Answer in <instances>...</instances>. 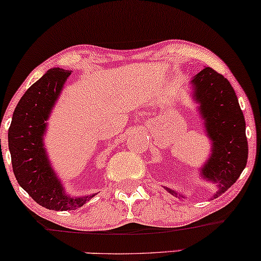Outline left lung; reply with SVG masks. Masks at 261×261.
I'll return each mask as SVG.
<instances>
[{
  "label": "left lung",
  "mask_w": 261,
  "mask_h": 261,
  "mask_svg": "<svg viewBox=\"0 0 261 261\" xmlns=\"http://www.w3.org/2000/svg\"><path fill=\"white\" fill-rule=\"evenodd\" d=\"M191 98L199 104L203 128L211 141V154L200 168L203 180L214 182L216 199L226 193L247 166L248 141L245 120L234 89L222 74L205 67L190 81ZM166 188L172 195L184 197ZM211 197V199H212Z\"/></svg>",
  "instance_id": "8db88e82"
}]
</instances>
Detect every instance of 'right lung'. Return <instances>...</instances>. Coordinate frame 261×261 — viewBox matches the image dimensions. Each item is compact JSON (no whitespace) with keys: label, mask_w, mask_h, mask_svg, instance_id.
<instances>
[{"label":"right lung","mask_w":261,"mask_h":261,"mask_svg":"<svg viewBox=\"0 0 261 261\" xmlns=\"http://www.w3.org/2000/svg\"><path fill=\"white\" fill-rule=\"evenodd\" d=\"M70 74L71 71L55 67L33 83L18 101L8 130V148L18 184L39 205L55 211L76 210L95 195H68L44 146L47 120Z\"/></svg>","instance_id":"right-lung-1"}]
</instances>
